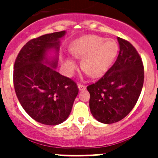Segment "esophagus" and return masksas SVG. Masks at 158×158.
I'll return each instance as SVG.
<instances>
[{
    "label": "esophagus",
    "mask_w": 158,
    "mask_h": 158,
    "mask_svg": "<svg viewBox=\"0 0 158 158\" xmlns=\"http://www.w3.org/2000/svg\"><path fill=\"white\" fill-rule=\"evenodd\" d=\"M77 87L78 89H79V90H84V89H86V86L84 85H82V84H78L77 85Z\"/></svg>",
    "instance_id": "obj_1"
}]
</instances>
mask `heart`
<instances>
[{
  "label": "heart",
  "mask_w": 158,
  "mask_h": 158,
  "mask_svg": "<svg viewBox=\"0 0 158 158\" xmlns=\"http://www.w3.org/2000/svg\"><path fill=\"white\" fill-rule=\"evenodd\" d=\"M72 55L81 59V68L89 76L99 77L105 73L111 66L118 51L115 40L94 35L82 36L73 43L70 48ZM77 68L72 58H67L65 69L67 73L73 74Z\"/></svg>",
  "instance_id": "b5f03b06"
}]
</instances>
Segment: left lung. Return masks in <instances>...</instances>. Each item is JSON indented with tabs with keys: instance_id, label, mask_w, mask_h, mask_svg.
I'll return each instance as SVG.
<instances>
[{
	"instance_id": "1",
	"label": "left lung",
	"mask_w": 158,
	"mask_h": 158,
	"mask_svg": "<svg viewBox=\"0 0 158 158\" xmlns=\"http://www.w3.org/2000/svg\"><path fill=\"white\" fill-rule=\"evenodd\" d=\"M117 40L119 53L115 62L98 81L87 87L92 115L106 124L118 122L131 112L144 82V67L136 49L127 40Z\"/></svg>"
}]
</instances>
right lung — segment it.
I'll list each match as a JSON object with an SVG mask.
<instances>
[{
	"label": "right lung",
	"mask_w": 158,
	"mask_h": 158,
	"mask_svg": "<svg viewBox=\"0 0 158 158\" xmlns=\"http://www.w3.org/2000/svg\"><path fill=\"white\" fill-rule=\"evenodd\" d=\"M65 31L43 35L27 42L14 64L15 92L25 111L37 122L54 126L68 118L78 94L77 84L55 70L58 54L48 58V51H59Z\"/></svg>",
	"instance_id": "1"
}]
</instances>
